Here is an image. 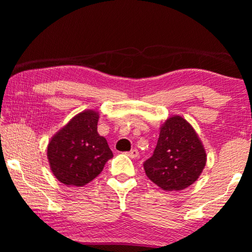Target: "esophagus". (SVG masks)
Wrapping results in <instances>:
<instances>
[{
	"mask_svg": "<svg viewBox=\"0 0 252 252\" xmlns=\"http://www.w3.org/2000/svg\"><path fill=\"white\" fill-rule=\"evenodd\" d=\"M127 156L130 157V158H136L137 156H139V151H137L136 149H132L130 151H128V153H127Z\"/></svg>",
	"mask_w": 252,
	"mask_h": 252,
	"instance_id": "obj_1",
	"label": "esophagus"
}]
</instances>
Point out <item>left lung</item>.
Instances as JSON below:
<instances>
[{"instance_id":"left-lung-1","label":"left lung","mask_w":252,"mask_h":252,"mask_svg":"<svg viewBox=\"0 0 252 252\" xmlns=\"http://www.w3.org/2000/svg\"><path fill=\"white\" fill-rule=\"evenodd\" d=\"M205 164L204 146L194 127L181 116H172L160 126L154 155L143 167L160 189L179 191L197 180Z\"/></svg>"}]
</instances>
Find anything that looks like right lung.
Here are the masks:
<instances>
[{"instance_id": "add662e5", "label": "right lung", "mask_w": 252, "mask_h": 252, "mask_svg": "<svg viewBox=\"0 0 252 252\" xmlns=\"http://www.w3.org/2000/svg\"><path fill=\"white\" fill-rule=\"evenodd\" d=\"M98 112L85 110L51 137L47 148L50 170L58 181L81 187L103 171L113 154L97 133Z\"/></svg>"}]
</instances>
